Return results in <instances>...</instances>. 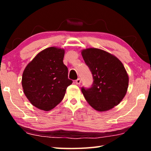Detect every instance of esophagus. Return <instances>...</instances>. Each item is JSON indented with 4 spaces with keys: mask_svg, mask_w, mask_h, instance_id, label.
Returning a JSON list of instances; mask_svg holds the SVG:
<instances>
[{
    "mask_svg": "<svg viewBox=\"0 0 151 151\" xmlns=\"http://www.w3.org/2000/svg\"><path fill=\"white\" fill-rule=\"evenodd\" d=\"M81 83V79L80 78H78L76 79V80L75 81V83L76 84V85H80Z\"/></svg>",
    "mask_w": 151,
    "mask_h": 151,
    "instance_id": "34e87169",
    "label": "esophagus"
}]
</instances>
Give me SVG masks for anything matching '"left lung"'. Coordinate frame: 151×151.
I'll return each instance as SVG.
<instances>
[{"label": "left lung", "mask_w": 151, "mask_h": 151, "mask_svg": "<svg viewBox=\"0 0 151 151\" xmlns=\"http://www.w3.org/2000/svg\"><path fill=\"white\" fill-rule=\"evenodd\" d=\"M81 53L93 78L91 87L81 88L86 101L101 112L118 105L129 85V76L122 63L116 57L98 48H87Z\"/></svg>", "instance_id": "1"}]
</instances>
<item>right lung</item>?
I'll return each instance as SVG.
<instances>
[{
	"label": "right lung",
	"mask_w": 151,
	"mask_h": 151,
	"mask_svg": "<svg viewBox=\"0 0 151 151\" xmlns=\"http://www.w3.org/2000/svg\"><path fill=\"white\" fill-rule=\"evenodd\" d=\"M64 55V49L46 48L28 64L22 74L24 94L33 106L42 111H50L59 104L73 83L68 78Z\"/></svg>",
	"instance_id": "1"
}]
</instances>
